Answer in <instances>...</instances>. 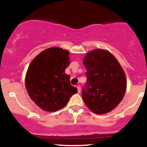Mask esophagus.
Listing matches in <instances>:
<instances>
[{
	"label": "esophagus",
	"instance_id": "1",
	"mask_svg": "<svg viewBox=\"0 0 147 147\" xmlns=\"http://www.w3.org/2000/svg\"><path fill=\"white\" fill-rule=\"evenodd\" d=\"M77 88H78V92H80V91H81V87L80 86V85H78V86H77Z\"/></svg>",
	"mask_w": 147,
	"mask_h": 147
}]
</instances>
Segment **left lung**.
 <instances>
[{
	"mask_svg": "<svg viewBox=\"0 0 147 147\" xmlns=\"http://www.w3.org/2000/svg\"><path fill=\"white\" fill-rule=\"evenodd\" d=\"M87 83L82 97L86 106L96 114H105L123 99L126 90V75L119 61L109 51L95 49L83 58Z\"/></svg>",
	"mask_w": 147,
	"mask_h": 147,
	"instance_id": "8db88e82",
	"label": "left lung"
}]
</instances>
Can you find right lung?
I'll use <instances>...</instances> for the list:
<instances>
[{"instance_id":"add662e5","label":"right lung","mask_w":147,"mask_h":147,"mask_svg":"<svg viewBox=\"0 0 147 147\" xmlns=\"http://www.w3.org/2000/svg\"><path fill=\"white\" fill-rule=\"evenodd\" d=\"M69 64V52L57 47L42 51L30 63L25 86L31 99L43 111L62 109L78 92L65 72Z\"/></svg>"}]
</instances>
